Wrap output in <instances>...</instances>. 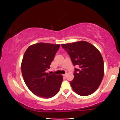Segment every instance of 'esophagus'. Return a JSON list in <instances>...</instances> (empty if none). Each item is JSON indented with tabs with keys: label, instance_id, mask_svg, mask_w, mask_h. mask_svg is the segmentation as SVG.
Listing matches in <instances>:
<instances>
[{
	"label": "esophagus",
	"instance_id": "34e87169",
	"mask_svg": "<svg viewBox=\"0 0 120 120\" xmlns=\"http://www.w3.org/2000/svg\"><path fill=\"white\" fill-rule=\"evenodd\" d=\"M67 75V74H64V75H63V76H64V77H66Z\"/></svg>",
	"mask_w": 120,
	"mask_h": 120
}]
</instances>
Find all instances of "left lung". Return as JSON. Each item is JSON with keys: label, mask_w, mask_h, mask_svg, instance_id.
Masks as SVG:
<instances>
[{"label": "left lung", "mask_w": 120, "mask_h": 120, "mask_svg": "<svg viewBox=\"0 0 120 120\" xmlns=\"http://www.w3.org/2000/svg\"><path fill=\"white\" fill-rule=\"evenodd\" d=\"M70 56L75 68L74 78L71 82V88L78 95L86 96L95 92L102 81L104 64L98 49L90 43L80 41L61 44Z\"/></svg>", "instance_id": "8db88e82"}]
</instances>
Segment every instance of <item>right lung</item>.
Listing matches in <instances>:
<instances>
[{
	"label": "right lung",
	"instance_id": "add662e5",
	"mask_svg": "<svg viewBox=\"0 0 120 120\" xmlns=\"http://www.w3.org/2000/svg\"><path fill=\"white\" fill-rule=\"evenodd\" d=\"M60 45L41 42L29 46L21 63L25 84L32 93L43 98H50L59 92L63 81L61 75H49L50 68Z\"/></svg>",
	"mask_w": 120,
	"mask_h": 120
}]
</instances>
